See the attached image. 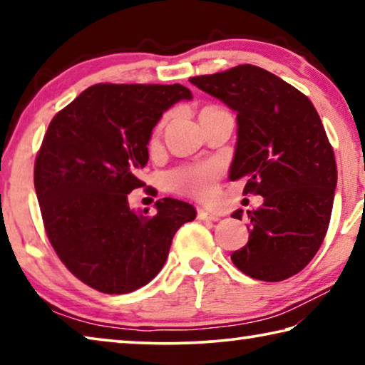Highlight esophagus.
<instances>
[{"instance_id": "esophagus-1", "label": "esophagus", "mask_w": 365, "mask_h": 365, "mask_svg": "<svg viewBox=\"0 0 365 365\" xmlns=\"http://www.w3.org/2000/svg\"><path fill=\"white\" fill-rule=\"evenodd\" d=\"M197 219L206 220V222H217L219 215L207 212V211H205V209H197Z\"/></svg>"}]
</instances>
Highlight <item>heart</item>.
Here are the masks:
<instances>
[{
    "instance_id": "1",
    "label": "heart",
    "mask_w": 365,
    "mask_h": 365,
    "mask_svg": "<svg viewBox=\"0 0 365 365\" xmlns=\"http://www.w3.org/2000/svg\"><path fill=\"white\" fill-rule=\"evenodd\" d=\"M214 108L207 106L205 109ZM202 109V110H205ZM163 127V122L159 123L156 130ZM220 175V168L214 163H205V164H195L187 165V168H180L172 170L168 175L169 188L175 193L187 195L197 197V200H209L215 193V187H217V178Z\"/></svg>"
}]
</instances>
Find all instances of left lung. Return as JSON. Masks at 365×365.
<instances>
[{"mask_svg":"<svg viewBox=\"0 0 365 365\" xmlns=\"http://www.w3.org/2000/svg\"><path fill=\"white\" fill-rule=\"evenodd\" d=\"M190 82L237 113L230 180L264 202L248 211L250 238L232 262L251 279L282 282L316 256L329 230L335 153L306 95L257 66L242 64ZM242 209L233 212L242 220Z\"/></svg>","mask_w":365,"mask_h":365,"instance_id":"1","label":"left lung"}]
</instances>
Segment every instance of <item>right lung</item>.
Returning <instances> with one entry per match:
<instances>
[{"label":"right lung","instance_id":"add662e5","mask_svg":"<svg viewBox=\"0 0 365 365\" xmlns=\"http://www.w3.org/2000/svg\"><path fill=\"white\" fill-rule=\"evenodd\" d=\"M191 98L180 83H98L53 117L35 159V191L49 243L85 285L108 294L145 287L163 269L175 232L196 217L174 197L156 201L151 217L127 200L145 187L138 172L153 127Z\"/></svg>","mask_w":365,"mask_h":365}]
</instances>
